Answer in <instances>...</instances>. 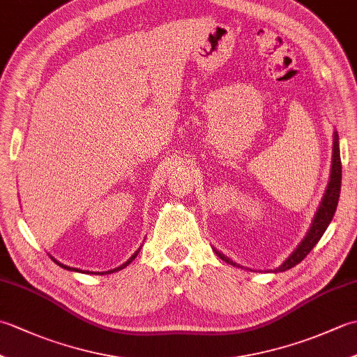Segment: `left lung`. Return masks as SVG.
<instances>
[{"label": "left lung", "instance_id": "obj_1", "mask_svg": "<svg viewBox=\"0 0 357 357\" xmlns=\"http://www.w3.org/2000/svg\"><path fill=\"white\" fill-rule=\"evenodd\" d=\"M340 183H342V164H340V155H339V138L337 133H335V141H333V165H331V178L327 187V192H325L324 199L321 202V207L317 210L316 218L313 221L312 229L307 233L305 239L301 242V245L294 250L293 255L288 257V259L275 270L278 271H285L293 268L294 265H298L301 261L305 259V256L312 252L313 247L319 242L322 238V234L327 230L328 224L331 222L333 216H335V211L337 207V201H339V193H340ZM215 253L221 257L222 261L227 264L234 265V267H241L239 264L233 262L229 257L224 256L222 253H219L215 250Z\"/></svg>", "mask_w": 357, "mask_h": 357}]
</instances>
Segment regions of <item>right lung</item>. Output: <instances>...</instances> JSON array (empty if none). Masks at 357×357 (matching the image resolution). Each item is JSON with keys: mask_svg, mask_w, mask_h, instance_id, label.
Wrapping results in <instances>:
<instances>
[{"mask_svg": "<svg viewBox=\"0 0 357 357\" xmlns=\"http://www.w3.org/2000/svg\"><path fill=\"white\" fill-rule=\"evenodd\" d=\"M139 253V250H138V252H136L132 257H130V259H128L126 264H123V265H121V267H118V268H115V270H110V271H105V273H113V271H118V270H121V268H124V267H127V265L128 264H130L133 259H135V257H136V255H138ZM53 262H56L58 265H59V267H63V268H66V270H73V271H79L78 268H70V267H67V265H64V264H59L58 261H55V259H53ZM82 273H89V271H82ZM96 275H98V273H96ZM100 275H104V273H100Z\"/></svg>", "mask_w": 357, "mask_h": 357, "instance_id": "right-lung-1", "label": "right lung"}]
</instances>
